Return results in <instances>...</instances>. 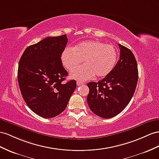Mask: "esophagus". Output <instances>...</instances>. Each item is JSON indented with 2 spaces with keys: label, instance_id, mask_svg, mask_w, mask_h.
I'll return each instance as SVG.
<instances>
[{
  "label": "esophagus",
  "instance_id": "esophagus-1",
  "mask_svg": "<svg viewBox=\"0 0 159 159\" xmlns=\"http://www.w3.org/2000/svg\"><path fill=\"white\" fill-rule=\"evenodd\" d=\"M76 84H77V85H78V86H80V85L84 84V83L83 82H80V81H77Z\"/></svg>",
  "mask_w": 159,
  "mask_h": 159
}]
</instances>
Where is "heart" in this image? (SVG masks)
Instances as JSON below:
<instances>
[{
    "mask_svg": "<svg viewBox=\"0 0 159 159\" xmlns=\"http://www.w3.org/2000/svg\"><path fill=\"white\" fill-rule=\"evenodd\" d=\"M117 52L112 45L99 41H88L76 45L74 48H66L62 52L61 60L64 66L72 70L84 59L85 64L70 72L72 79L86 80L103 77L110 73L117 60Z\"/></svg>",
    "mask_w": 159,
    "mask_h": 159,
    "instance_id": "obj_1",
    "label": "heart"
}]
</instances>
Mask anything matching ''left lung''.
<instances>
[{"label": "left lung", "instance_id": "left-lung-1", "mask_svg": "<svg viewBox=\"0 0 159 159\" xmlns=\"http://www.w3.org/2000/svg\"><path fill=\"white\" fill-rule=\"evenodd\" d=\"M120 60L112 71L97 83L87 84V103L91 110L103 118H111L122 111L135 92L138 79L136 60L132 52L119 44Z\"/></svg>", "mask_w": 159, "mask_h": 159}]
</instances>
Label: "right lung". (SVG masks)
<instances>
[{
    "label": "right lung",
    "instance_id": "obj_1",
    "mask_svg": "<svg viewBox=\"0 0 159 159\" xmlns=\"http://www.w3.org/2000/svg\"><path fill=\"white\" fill-rule=\"evenodd\" d=\"M68 42L66 35L48 37L28 46L20 58L17 78L24 101L43 118H52L66 109L76 82H64L68 72L61 55Z\"/></svg>",
    "mask_w": 159,
    "mask_h": 159
}]
</instances>
